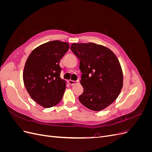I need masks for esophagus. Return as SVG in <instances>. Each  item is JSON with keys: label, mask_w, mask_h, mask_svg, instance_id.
I'll use <instances>...</instances> for the list:
<instances>
[{"label": "esophagus", "mask_w": 152, "mask_h": 152, "mask_svg": "<svg viewBox=\"0 0 152 152\" xmlns=\"http://www.w3.org/2000/svg\"><path fill=\"white\" fill-rule=\"evenodd\" d=\"M68 83L70 84V85L73 86V85H75L77 84H79V80H68Z\"/></svg>", "instance_id": "obj_1"}]
</instances>
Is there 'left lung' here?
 <instances>
[{"label": "left lung", "instance_id": "left-lung-1", "mask_svg": "<svg viewBox=\"0 0 152 152\" xmlns=\"http://www.w3.org/2000/svg\"><path fill=\"white\" fill-rule=\"evenodd\" d=\"M70 49L79 59L80 84L84 92L80 102L100 111L115 100L123 86L122 70L117 56L108 48L95 43H74Z\"/></svg>", "mask_w": 152, "mask_h": 152}]
</instances>
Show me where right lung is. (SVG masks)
<instances>
[{
	"label": "right lung",
	"mask_w": 152,
	"mask_h": 152,
	"mask_svg": "<svg viewBox=\"0 0 152 152\" xmlns=\"http://www.w3.org/2000/svg\"><path fill=\"white\" fill-rule=\"evenodd\" d=\"M68 49L66 42L50 41L34 49L27 58L23 74L25 86L32 99L44 108L62 99L66 82L60 78L59 62Z\"/></svg>",
	"instance_id": "obj_1"
}]
</instances>
